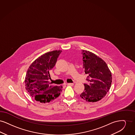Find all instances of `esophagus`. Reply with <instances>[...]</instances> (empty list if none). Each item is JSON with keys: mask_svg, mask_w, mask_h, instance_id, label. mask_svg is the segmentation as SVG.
<instances>
[{"mask_svg": "<svg viewBox=\"0 0 135 135\" xmlns=\"http://www.w3.org/2000/svg\"><path fill=\"white\" fill-rule=\"evenodd\" d=\"M66 85H68V86H73L74 85V84L73 83H68V84H66Z\"/></svg>", "mask_w": 135, "mask_h": 135, "instance_id": "1", "label": "esophagus"}]
</instances>
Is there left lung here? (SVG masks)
<instances>
[{"instance_id": "left-lung-1", "label": "left lung", "mask_w": 135, "mask_h": 135, "mask_svg": "<svg viewBox=\"0 0 135 135\" xmlns=\"http://www.w3.org/2000/svg\"><path fill=\"white\" fill-rule=\"evenodd\" d=\"M82 54L83 69L90 83L84 84L85 90L80 96L87 102H97L104 97L110 89L112 73L105 62L96 54L84 50Z\"/></svg>"}]
</instances>
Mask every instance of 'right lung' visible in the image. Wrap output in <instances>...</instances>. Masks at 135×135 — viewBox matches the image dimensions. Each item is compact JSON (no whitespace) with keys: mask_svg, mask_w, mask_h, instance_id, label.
Listing matches in <instances>:
<instances>
[{"mask_svg":"<svg viewBox=\"0 0 135 135\" xmlns=\"http://www.w3.org/2000/svg\"><path fill=\"white\" fill-rule=\"evenodd\" d=\"M61 52V50H54L42 55L31 65L27 71L26 89L37 101L49 102L58 97L62 91L61 86H54L49 82L51 79L50 73Z\"/></svg>","mask_w":135,"mask_h":135,"instance_id":"1","label":"right lung"}]
</instances>
